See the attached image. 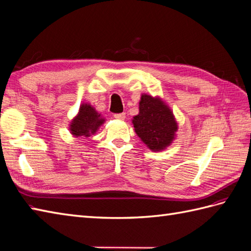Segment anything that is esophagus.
Instances as JSON below:
<instances>
[{
	"instance_id": "obj_1",
	"label": "esophagus",
	"mask_w": 251,
	"mask_h": 251,
	"mask_svg": "<svg viewBox=\"0 0 251 251\" xmlns=\"http://www.w3.org/2000/svg\"><path fill=\"white\" fill-rule=\"evenodd\" d=\"M125 117H126L125 113H117V114H114V119L120 120V121H124Z\"/></svg>"
}]
</instances>
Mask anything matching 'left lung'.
Here are the masks:
<instances>
[{"mask_svg":"<svg viewBox=\"0 0 251 251\" xmlns=\"http://www.w3.org/2000/svg\"><path fill=\"white\" fill-rule=\"evenodd\" d=\"M135 132L151 151H163L172 145L178 130V123L172 109L156 96L142 94L139 113L132 117Z\"/></svg>","mask_w":251,"mask_h":251,"instance_id":"8db88e82","label":"left lung"}]
</instances>
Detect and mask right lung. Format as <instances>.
I'll list each match as a JSON object with an SVG mask.
<instances>
[{"mask_svg":"<svg viewBox=\"0 0 251 251\" xmlns=\"http://www.w3.org/2000/svg\"><path fill=\"white\" fill-rule=\"evenodd\" d=\"M104 122L105 119L96 111L92 104L83 102L79 105L77 114L69 125V130L74 137L87 138L96 134Z\"/></svg>","mask_w":251,"mask_h":251,"instance_id":"1","label":"right lung"}]
</instances>
